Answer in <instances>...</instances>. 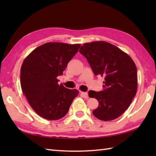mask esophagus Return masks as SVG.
Returning a JSON list of instances; mask_svg holds the SVG:
<instances>
[{"label": "esophagus", "instance_id": "1", "mask_svg": "<svg viewBox=\"0 0 156 156\" xmlns=\"http://www.w3.org/2000/svg\"><path fill=\"white\" fill-rule=\"evenodd\" d=\"M81 95L84 98H87L88 97V94L87 92H80Z\"/></svg>", "mask_w": 156, "mask_h": 156}]
</instances>
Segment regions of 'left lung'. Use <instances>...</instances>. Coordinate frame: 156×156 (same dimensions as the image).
<instances>
[{"mask_svg":"<svg viewBox=\"0 0 156 156\" xmlns=\"http://www.w3.org/2000/svg\"><path fill=\"white\" fill-rule=\"evenodd\" d=\"M79 52L87 59L95 76L105 77L104 90H90L88 96L98 101L92 111L101 121L118 118L127 110L137 89V73L135 62L128 54L108 42L86 43Z\"/></svg>","mask_w":156,"mask_h":156,"instance_id":"obj_1","label":"left lung"}]
</instances>
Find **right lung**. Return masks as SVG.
I'll return each instance as SVG.
<instances>
[{
	"instance_id": "right-lung-1",
	"label": "right lung",
	"mask_w": 156,
	"mask_h": 156,
	"mask_svg": "<svg viewBox=\"0 0 156 156\" xmlns=\"http://www.w3.org/2000/svg\"><path fill=\"white\" fill-rule=\"evenodd\" d=\"M80 44L49 42L35 48L23 62L21 86L32 108L41 117L58 120L68 113L78 90L59 85L63 74Z\"/></svg>"
}]
</instances>
